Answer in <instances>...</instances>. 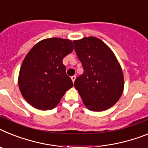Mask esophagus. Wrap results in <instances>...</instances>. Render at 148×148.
<instances>
[{
  "label": "esophagus",
  "instance_id": "esophagus-1",
  "mask_svg": "<svg viewBox=\"0 0 148 148\" xmlns=\"http://www.w3.org/2000/svg\"><path fill=\"white\" fill-rule=\"evenodd\" d=\"M71 80L72 81H73V83H74V81H75V80H76V76L74 75V76L71 77Z\"/></svg>",
  "mask_w": 148,
  "mask_h": 148
}]
</instances>
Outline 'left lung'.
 Instances as JSON below:
<instances>
[{
    "label": "left lung",
    "instance_id": "1",
    "mask_svg": "<svg viewBox=\"0 0 148 148\" xmlns=\"http://www.w3.org/2000/svg\"><path fill=\"white\" fill-rule=\"evenodd\" d=\"M74 49L84 73L74 86L89 110L110 108L121 97L124 87L122 68L112 50L95 37L74 40Z\"/></svg>",
    "mask_w": 148,
    "mask_h": 148
}]
</instances>
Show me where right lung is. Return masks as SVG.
<instances>
[{"label": "right lung", "instance_id": "right-lung-1", "mask_svg": "<svg viewBox=\"0 0 148 148\" xmlns=\"http://www.w3.org/2000/svg\"><path fill=\"white\" fill-rule=\"evenodd\" d=\"M74 49L71 40L53 38L32 47L23 60L18 84L26 101L39 110L53 109L73 86L62 59Z\"/></svg>", "mask_w": 148, "mask_h": 148}]
</instances>
